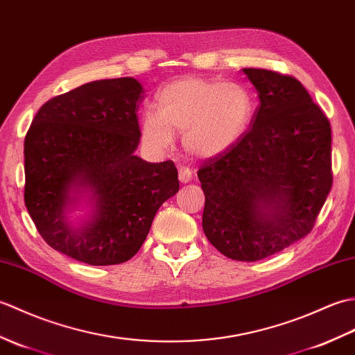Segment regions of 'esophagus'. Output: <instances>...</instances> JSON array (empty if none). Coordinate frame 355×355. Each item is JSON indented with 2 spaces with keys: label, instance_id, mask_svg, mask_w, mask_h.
<instances>
[{
  "label": "esophagus",
  "instance_id": "esophagus-1",
  "mask_svg": "<svg viewBox=\"0 0 355 355\" xmlns=\"http://www.w3.org/2000/svg\"><path fill=\"white\" fill-rule=\"evenodd\" d=\"M193 179V173H191V170L188 168V167H180L179 168V180L182 184H187V182H190V180Z\"/></svg>",
  "mask_w": 355,
  "mask_h": 355
}]
</instances>
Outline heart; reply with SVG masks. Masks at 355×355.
<instances>
[{
    "label": "heart",
    "instance_id": "obj_1",
    "mask_svg": "<svg viewBox=\"0 0 355 355\" xmlns=\"http://www.w3.org/2000/svg\"><path fill=\"white\" fill-rule=\"evenodd\" d=\"M252 100L239 85L187 77L157 94L156 114L143 118V139L155 150H167L175 133L196 157H212L231 148L246 132Z\"/></svg>",
    "mask_w": 355,
    "mask_h": 355
}]
</instances>
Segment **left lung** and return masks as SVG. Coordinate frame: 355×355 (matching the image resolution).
<instances>
[{
	"label": "left lung",
	"instance_id": "8db88e82",
	"mask_svg": "<svg viewBox=\"0 0 355 355\" xmlns=\"http://www.w3.org/2000/svg\"><path fill=\"white\" fill-rule=\"evenodd\" d=\"M243 73L259 105L237 143L200 164L202 226L225 257L259 261L314 227L333 185L331 125L296 77Z\"/></svg>",
	"mask_w": 355,
	"mask_h": 355
}]
</instances>
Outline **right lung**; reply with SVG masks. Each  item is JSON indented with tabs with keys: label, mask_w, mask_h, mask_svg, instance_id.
Wrapping results in <instances>:
<instances>
[{
	"label": "right lung",
	"mask_w": 355,
	"mask_h": 355,
	"mask_svg": "<svg viewBox=\"0 0 355 355\" xmlns=\"http://www.w3.org/2000/svg\"><path fill=\"white\" fill-rule=\"evenodd\" d=\"M143 86L132 77L85 83L44 103L24 141V202L54 250L91 266L137 254L156 211L179 190L173 161L133 155ZM89 187L96 214L80 232L64 220L71 186Z\"/></svg>",
	"instance_id": "right-lung-1"
}]
</instances>
